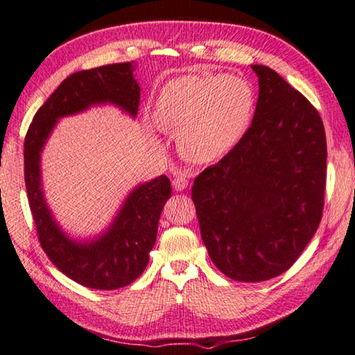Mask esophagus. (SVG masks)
<instances>
[{"label": "esophagus", "instance_id": "1", "mask_svg": "<svg viewBox=\"0 0 355 355\" xmlns=\"http://www.w3.org/2000/svg\"><path fill=\"white\" fill-rule=\"evenodd\" d=\"M189 187V179L184 174H176L173 179V189L176 191H182Z\"/></svg>", "mask_w": 355, "mask_h": 355}]
</instances>
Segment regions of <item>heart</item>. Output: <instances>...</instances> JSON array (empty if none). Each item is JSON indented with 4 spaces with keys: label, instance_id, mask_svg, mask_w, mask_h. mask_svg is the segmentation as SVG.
<instances>
[{
    "label": "heart",
    "instance_id": "1",
    "mask_svg": "<svg viewBox=\"0 0 355 355\" xmlns=\"http://www.w3.org/2000/svg\"><path fill=\"white\" fill-rule=\"evenodd\" d=\"M254 92L236 75L181 77L168 83L154 105L155 124L179 132V148L196 164L222 159L247 132Z\"/></svg>",
    "mask_w": 355,
    "mask_h": 355
}]
</instances>
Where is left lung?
Wrapping results in <instances>:
<instances>
[{
    "instance_id": "1",
    "label": "left lung",
    "mask_w": 355,
    "mask_h": 355,
    "mask_svg": "<svg viewBox=\"0 0 355 355\" xmlns=\"http://www.w3.org/2000/svg\"><path fill=\"white\" fill-rule=\"evenodd\" d=\"M258 102L241 141L195 179L201 239L231 280L266 282L300 257L321 222L325 132L306 98L254 64Z\"/></svg>"
}]
</instances>
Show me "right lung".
Here are the masks:
<instances>
[{"label":"right lung","instance_id":"obj_1","mask_svg":"<svg viewBox=\"0 0 355 355\" xmlns=\"http://www.w3.org/2000/svg\"><path fill=\"white\" fill-rule=\"evenodd\" d=\"M133 71L132 61L72 73L37 110L25 138V182L40 245L64 275L103 291L127 286L146 269L162 209L171 196L170 179L162 174L138 184L105 230L89 237H73L46 202L40 162L46 141L62 118L92 107L113 105L135 119L139 85Z\"/></svg>","mask_w":355,"mask_h":355}]
</instances>
